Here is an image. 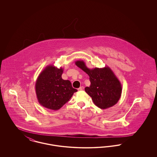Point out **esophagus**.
<instances>
[{
  "label": "esophagus",
  "mask_w": 157,
  "mask_h": 157,
  "mask_svg": "<svg viewBox=\"0 0 157 157\" xmlns=\"http://www.w3.org/2000/svg\"><path fill=\"white\" fill-rule=\"evenodd\" d=\"M84 90V87L83 86H81L79 88H78V90Z\"/></svg>",
  "instance_id": "obj_1"
}]
</instances>
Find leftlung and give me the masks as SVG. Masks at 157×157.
Here are the masks:
<instances>
[{"mask_svg": "<svg viewBox=\"0 0 157 157\" xmlns=\"http://www.w3.org/2000/svg\"><path fill=\"white\" fill-rule=\"evenodd\" d=\"M75 64L90 76V87H86L85 90L92 98L94 104L105 109L118 102L122 86L110 67L90 69L83 60H77Z\"/></svg>", "mask_w": 157, "mask_h": 157, "instance_id": "1", "label": "left lung"}]
</instances>
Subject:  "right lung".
<instances>
[{"instance_id":"obj_1","label":"right lung","mask_w":157,"mask_h":157,"mask_svg":"<svg viewBox=\"0 0 157 157\" xmlns=\"http://www.w3.org/2000/svg\"><path fill=\"white\" fill-rule=\"evenodd\" d=\"M62 67L48 65L40 72L35 84L38 102L51 110H58L78 90L69 80L62 78Z\"/></svg>"}]
</instances>
